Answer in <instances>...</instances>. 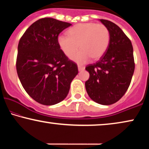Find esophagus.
<instances>
[{"instance_id": "obj_1", "label": "esophagus", "mask_w": 149, "mask_h": 149, "mask_svg": "<svg viewBox=\"0 0 149 149\" xmlns=\"http://www.w3.org/2000/svg\"><path fill=\"white\" fill-rule=\"evenodd\" d=\"M85 69L84 66H78V70L79 71H82Z\"/></svg>"}]
</instances>
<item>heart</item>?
I'll return each instance as SVG.
<instances>
[{
	"mask_svg": "<svg viewBox=\"0 0 149 149\" xmlns=\"http://www.w3.org/2000/svg\"><path fill=\"white\" fill-rule=\"evenodd\" d=\"M68 36H59L58 44L63 53L71 57L77 52L72 59L79 64L88 60H99L104 56L109 46L111 34L104 24L90 23L77 24L68 30Z\"/></svg>",
	"mask_w": 149,
	"mask_h": 149,
	"instance_id": "heart-1",
	"label": "heart"
}]
</instances>
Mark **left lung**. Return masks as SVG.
<instances>
[{"label":"left lung","instance_id":"left-lung-1","mask_svg":"<svg viewBox=\"0 0 149 149\" xmlns=\"http://www.w3.org/2000/svg\"><path fill=\"white\" fill-rule=\"evenodd\" d=\"M100 21L109 28L111 40L107 52L100 60L85 68L89 73L85 88L92 100L110 105L119 101L127 90L135 63L132 42L123 30L109 20Z\"/></svg>","mask_w":149,"mask_h":149}]
</instances>
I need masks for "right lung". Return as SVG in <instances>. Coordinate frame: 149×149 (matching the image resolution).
Here are the masks:
<instances>
[{
    "label": "right lung",
    "instance_id": "right-lung-1",
    "mask_svg": "<svg viewBox=\"0 0 149 149\" xmlns=\"http://www.w3.org/2000/svg\"><path fill=\"white\" fill-rule=\"evenodd\" d=\"M72 24L51 17L34 22L20 38L16 70L24 89L37 102L50 106L66 98L78 74L58 44L59 34Z\"/></svg>",
    "mask_w": 149,
    "mask_h": 149
}]
</instances>
